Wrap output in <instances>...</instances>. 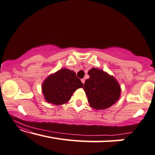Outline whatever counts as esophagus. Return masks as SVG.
<instances>
[{"instance_id": "1", "label": "esophagus", "mask_w": 155, "mask_h": 155, "mask_svg": "<svg viewBox=\"0 0 155 155\" xmlns=\"http://www.w3.org/2000/svg\"><path fill=\"white\" fill-rule=\"evenodd\" d=\"M85 78H82V79H81V82H82L84 84V83H85Z\"/></svg>"}]
</instances>
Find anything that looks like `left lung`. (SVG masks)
Instances as JSON below:
<instances>
[{
	"label": "left lung",
	"mask_w": 155,
	"mask_h": 155,
	"mask_svg": "<svg viewBox=\"0 0 155 155\" xmlns=\"http://www.w3.org/2000/svg\"><path fill=\"white\" fill-rule=\"evenodd\" d=\"M90 78L85 81L84 90L91 107L105 109L119 100L121 88L117 80L103 70L92 68L88 71Z\"/></svg>",
	"instance_id": "8db88e82"
}]
</instances>
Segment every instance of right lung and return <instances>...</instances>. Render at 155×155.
I'll return each instance as SVG.
<instances>
[{
    "label": "right lung",
    "instance_id": "1",
    "mask_svg": "<svg viewBox=\"0 0 155 155\" xmlns=\"http://www.w3.org/2000/svg\"><path fill=\"white\" fill-rule=\"evenodd\" d=\"M83 85L74 71L64 68L48 76L41 89L47 102L61 105L68 102L74 92Z\"/></svg>",
    "mask_w": 155,
    "mask_h": 155
}]
</instances>
